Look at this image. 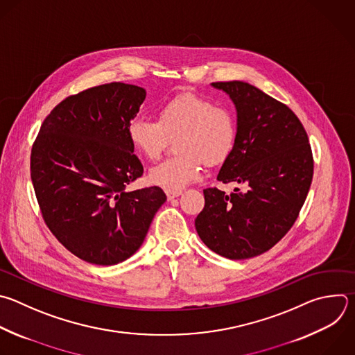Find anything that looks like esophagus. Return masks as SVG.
Instances as JSON below:
<instances>
[{
	"label": "esophagus",
	"mask_w": 355,
	"mask_h": 355,
	"mask_svg": "<svg viewBox=\"0 0 355 355\" xmlns=\"http://www.w3.org/2000/svg\"><path fill=\"white\" fill-rule=\"evenodd\" d=\"M181 193H182L181 191H170V189H166V195H167L168 200H171V199H174V198H178Z\"/></svg>",
	"instance_id": "34e87169"
}]
</instances>
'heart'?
Segmentation results:
<instances>
[{
	"mask_svg": "<svg viewBox=\"0 0 355 355\" xmlns=\"http://www.w3.org/2000/svg\"><path fill=\"white\" fill-rule=\"evenodd\" d=\"M132 148L148 160H157L170 138H178V156L153 167L149 181L170 191H180L200 177L202 164H223L237 141V123L232 112L214 105L206 97L184 93L159 111V120L135 116L127 128Z\"/></svg>",
	"mask_w": 355,
	"mask_h": 355,
	"instance_id": "b5f03b06",
	"label": "heart"
}]
</instances>
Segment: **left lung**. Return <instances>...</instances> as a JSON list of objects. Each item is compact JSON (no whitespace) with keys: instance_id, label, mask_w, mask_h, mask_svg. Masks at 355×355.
<instances>
[{"instance_id":"1","label":"left lung","mask_w":355,"mask_h":355,"mask_svg":"<svg viewBox=\"0 0 355 355\" xmlns=\"http://www.w3.org/2000/svg\"><path fill=\"white\" fill-rule=\"evenodd\" d=\"M211 86L225 92L237 110V141L217 180L247 189L227 195L206 188L195 227L213 252L248 259L275 247L295 223L312 182V150L286 104L241 80Z\"/></svg>"}]
</instances>
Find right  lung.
I'll list each match as a JSON object with an SVG mask.
<instances>
[{
  "label": "right lung",
  "mask_w": 355,
  "mask_h": 355,
  "mask_svg": "<svg viewBox=\"0 0 355 355\" xmlns=\"http://www.w3.org/2000/svg\"><path fill=\"white\" fill-rule=\"evenodd\" d=\"M145 97L144 87L121 82L68 96L33 144L31 177L44 223L85 262L132 257L167 199L159 187L125 189L144 174L127 128Z\"/></svg>",
  "instance_id": "right-lung-1"
}]
</instances>
